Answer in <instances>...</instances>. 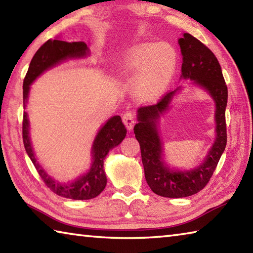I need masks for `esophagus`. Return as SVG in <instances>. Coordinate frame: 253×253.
Returning a JSON list of instances; mask_svg holds the SVG:
<instances>
[{
  "mask_svg": "<svg viewBox=\"0 0 253 253\" xmlns=\"http://www.w3.org/2000/svg\"><path fill=\"white\" fill-rule=\"evenodd\" d=\"M123 122L125 124V126L128 130H131L132 127L135 125V117L130 112L124 114L123 116Z\"/></svg>",
  "mask_w": 253,
  "mask_h": 253,
  "instance_id": "1",
  "label": "esophagus"
}]
</instances>
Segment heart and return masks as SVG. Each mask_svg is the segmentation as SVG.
Instances as JSON below:
<instances>
[{"instance_id":"b5f03b06","label":"heart","mask_w":253,"mask_h":253,"mask_svg":"<svg viewBox=\"0 0 253 253\" xmlns=\"http://www.w3.org/2000/svg\"><path fill=\"white\" fill-rule=\"evenodd\" d=\"M178 55L168 43L141 44L123 52L117 57L116 71L122 77H135L131 93L139 102L157 99L171 82Z\"/></svg>"}]
</instances>
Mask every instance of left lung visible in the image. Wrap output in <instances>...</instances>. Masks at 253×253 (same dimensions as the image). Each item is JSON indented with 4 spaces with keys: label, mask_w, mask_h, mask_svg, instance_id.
I'll return each instance as SVG.
<instances>
[{
    "label": "left lung",
    "mask_w": 253,
    "mask_h": 253,
    "mask_svg": "<svg viewBox=\"0 0 253 253\" xmlns=\"http://www.w3.org/2000/svg\"><path fill=\"white\" fill-rule=\"evenodd\" d=\"M178 44L182 55L180 80L192 81V85L204 89L214 103V140L198 166L191 169L171 168L166 163L160 119L170 109L181 86L165 95L156 105L137 111L138 124L134 127V134L140 145L146 181L156 195L166 198H183L204 189L227 145L228 88L221 66L214 54L189 33H183Z\"/></svg>",
    "instance_id": "8db88e82"
}]
</instances>
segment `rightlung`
Instances as JSON below:
<instances>
[{
    "instance_id": "add662e5",
    "label": "right lung",
    "mask_w": 253,
    "mask_h": 253,
    "mask_svg": "<svg viewBox=\"0 0 253 253\" xmlns=\"http://www.w3.org/2000/svg\"><path fill=\"white\" fill-rule=\"evenodd\" d=\"M90 50L84 42H67L59 38L48 40L39 48L32 58L29 71L23 82V105L29 102L31 85L50 68L71 59H82L89 56ZM126 127L121 116H113L99 128L90 148V166L74 180L58 181L45 170L39 163L32 146L30 121L27 112L23 116V142L27 155L50 190L64 198L74 200H88L97 197L107 183L104 170V160L109 150L117 147L126 137Z\"/></svg>"
}]
</instances>
